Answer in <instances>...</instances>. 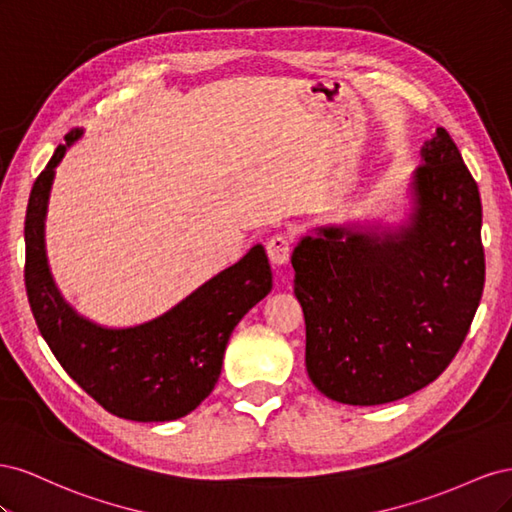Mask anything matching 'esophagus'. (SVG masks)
<instances>
[{"label": "esophagus", "instance_id": "esophagus-1", "mask_svg": "<svg viewBox=\"0 0 512 512\" xmlns=\"http://www.w3.org/2000/svg\"><path fill=\"white\" fill-rule=\"evenodd\" d=\"M290 250H292V243L288 237L284 235H275L269 239L267 243V256L271 260L273 267H284L288 265L290 260Z\"/></svg>", "mask_w": 512, "mask_h": 512}]
</instances>
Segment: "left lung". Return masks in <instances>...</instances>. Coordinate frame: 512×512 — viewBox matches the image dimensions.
Listing matches in <instances>:
<instances>
[{
  "mask_svg": "<svg viewBox=\"0 0 512 512\" xmlns=\"http://www.w3.org/2000/svg\"><path fill=\"white\" fill-rule=\"evenodd\" d=\"M406 192L395 226H318L292 252L307 376L339 404H389L436 380L483 294L478 185L444 128Z\"/></svg>",
  "mask_w": 512,
  "mask_h": 512,
  "instance_id": "1",
  "label": "left lung"
}]
</instances>
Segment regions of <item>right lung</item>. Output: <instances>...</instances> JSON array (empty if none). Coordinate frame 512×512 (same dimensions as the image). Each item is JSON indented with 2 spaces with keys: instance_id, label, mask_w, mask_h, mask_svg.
<instances>
[{
  "instance_id": "add662e5",
  "label": "right lung",
  "mask_w": 512,
  "mask_h": 512,
  "mask_svg": "<svg viewBox=\"0 0 512 512\" xmlns=\"http://www.w3.org/2000/svg\"><path fill=\"white\" fill-rule=\"evenodd\" d=\"M83 128L66 134L36 179L25 215V288L38 329L66 374L119 418L164 423L200 406L220 378L239 320L271 292L265 247L254 245L162 316L134 327H104L59 292L46 258V211L55 168Z\"/></svg>"
}]
</instances>
